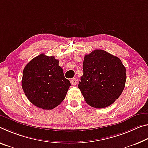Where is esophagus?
<instances>
[{
    "label": "esophagus",
    "instance_id": "obj_1",
    "mask_svg": "<svg viewBox=\"0 0 148 148\" xmlns=\"http://www.w3.org/2000/svg\"><path fill=\"white\" fill-rule=\"evenodd\" d=\"M70 83H71L72 85L73 86H76L77 84H78V79L76 78H74L71 79V80H70Z\"/></svg>",
    "mask_w": 148,
    "mask_h": 148
}]
</instances>
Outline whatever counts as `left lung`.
I'll return each mask as SVG.
<instances>
[{
    "instance_id": "1",
    "label": "left lung",
    "mask_w": 148,
    "mask_h": 148,
    "mask_svg": "<svg viewBox=\"0 0 148 148\" xmlns=\"http://www.w3.org/2000/svg\"><path fill=\"white\" fill-rule=\"evenodd\" d=\"M83 70L78 88L91 107H109L121 95L126 74V68L119 58L96 49L84 57Z\"/></svg>"
}]
</instances>
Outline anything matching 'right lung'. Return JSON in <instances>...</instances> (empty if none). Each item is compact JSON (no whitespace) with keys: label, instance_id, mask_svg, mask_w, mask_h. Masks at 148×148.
<instances>
[{"label":"right lung","instance_id":"obj_1","mask_svg":"<svg viewBox=\"0 0 148 148\" xmlns=\"http://www.w3.org/2000/svg\"><path fill=\"white\" fill-rule=\"evenodd\" d=\"M53 56L41 54L28 62L23 71L22 86L32 104L51 110L64 99L71 86Z\"/></svg>","mask_w":148,"mask_h":148}]
</instances>
